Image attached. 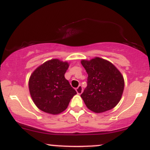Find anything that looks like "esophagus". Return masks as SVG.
<instances>
[{"instance_id":"1","label":"esophagus","mask_w":150,"mask_h":150,"mask_svg":"<svg viewBox=\"0 0 150 150\" xmlns=\"http://www.w3.org/2000/svg\"><path fill=\"white\" fill-rule=\"evenodd\" d=\"M76 91L78 93V94H81L83 92V87L81 86H79L78 88H76Z\"/></svg>"}]
</instances>
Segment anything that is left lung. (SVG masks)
I'll list each match as a JSON object with an SVG mask.
<instances>
[{"label":"left lung","instance_id":"obj_1","mask_svg":"<svg viewBox=\"0 0 150 150\" xmlns=\"http://www.w3.org/2000/svg\"><path fill=\"white\" fill-rule=\"evenodd\" d=\"M81 64L88 73L87 87L81 95L86 107L96 113L114 108L124 89L122 74L111 62L99 57L90 61L82 60Z\"/></svg>","mask_w":150,"mask_h":150}]
</instances>
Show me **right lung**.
I'll list each match as a JSON object with an SVG mask.
<instances>
[{
	"mask_svg": "<svg viewBox=\"0 0 150 150\" xmlns=\"http://www.w3.org/2000/svg\"><path fill=\"white\" fill-rule=\"evenodd\" d=\"M68 67L67 62L54 59L39 66L30 75V96L40 110L48 114H59L77 93L64 78Z\"/></svg>",
	"mask_w": 150,
	"mask_h": 150,
	"instance_id": "1",
	"label": "right lung"
}]
</instances>
